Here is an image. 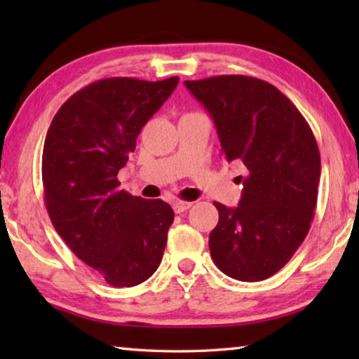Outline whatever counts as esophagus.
<instances>
[{
  "mask_svg": "<svg viewBox=\"0 0 359 359\" xmlns=\"http://www.w3.org/2000/svg\"><path fill=\"white\" fill-rule=\"evenodd\" d=\"M193 205V203H190V201H174L172 203V209H174V212L175 214H182V212H185V210H188Z\"/></svg>",
  "mask_w": 359,
  "mask_h": 359,
  "instance_id": "1",
  "label": "esophagus"
}]
</instances>
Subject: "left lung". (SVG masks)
Here are the masks:
<instances>
[{"label": "left lung", "mask_w": 359, "mask_h": 359, "mask_svg": "<svg viewBox=\"0 0 359 359\" xmlns=\"http://www.w3.org/2000/svg\"><path fill=\"white\" fill-rule=\"evenodd\" d=\"M185 87L214 120L224 160L245 171L238 208L214 203L210 257L236 280H264L288 263L311 228L321 171L317 141L293 102L261 79L217 76Z\"/></svg>", "instance_id": "1"}]
</instances>
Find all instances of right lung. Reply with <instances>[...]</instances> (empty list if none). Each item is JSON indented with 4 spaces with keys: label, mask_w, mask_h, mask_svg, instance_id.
Segmentation results:
<instances>
[{
    "label": "right lung",
    "mask_w": 359,
    "mask_h": 359,
    "mask_svg": "<svg viewBox=\"0 0 359 359\" xmlns=\"http://www.w3.org/2000/svg\"><path fill=\"white\" fill-rule=\"evenodd\" d=\"M177 83V76L101 79L72 95L48 126L42 150L48 217L72 253L112 287L142 283L161 263L174 210L120 190L117 174Z\"/></svg>",
    "instance_id": "right-lung-1"
}]
</instances>
